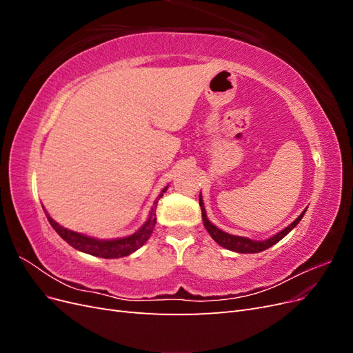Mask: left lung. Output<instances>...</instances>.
Masks as SVG:
<instances>
[{"label":"left lung","mask_w":353,"mask_h":353,"mask_svg":"<svg viewBox=\"0 0 353 353\" xmlns=\"http://www.w3.org/2000/svg\"><path fill=\"white\" fill-rule=\"evenodd\" d=\"M199 205H200V209H201L203 223H205V228L210 234V237L215 240L218 244H221L222 248H225V249L232 250V252H239V253H259L262 250H266L268 248H271V245H274L275 243H279L283 237H285L287 234L290 232L297 225L299 222H301V219L303 218L305 212H306V210H303L302 215L299 216L294 222H292L290 225H288L287 228H284L283 231H280L279 234H275V236H272L271 239L265 240V241H254V240L240 237V236H231V234L223 232L222 230L216 228L212 222H209V219L206 216V212H205V206H203L201 196L199 197Z\"/></svg>","instance_id":"left-lung-1"}]
</instances>
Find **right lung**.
<instances>
[{"label":"right lung","instance_id":"obj_1","mask_svg":"<svg viewBox=\"0 0 353 353\" xmlns=\"http://www.w3.org/2000/svg\"><path fill=\"white\" fill-rule=\"evenodd\" d=\"M168 190V187H165L162 190V193L159 194V197L154 201V206L152 208L150 216H148L147 222L144 225L138 230L137 232H134L132 236L125 237V239H114V240H97V239H91L88 236H83V234L70 231L68 228H63L61 225L52 219L48 213L46 212L47 219L51 223V227L56 230V232L59 236L65 240L66 243H69L72 248L78 249L81 252H85L92 256H99V258H104V259H114V258H122V256H128L131 254L132 252H135L137 249H140L141 245L150 239L152 232L154 230L156 225V208H157V201L159 199L163 196L165 191Z\"/></svg>","mask_w":353,"mask_h":353}]
</instances>
